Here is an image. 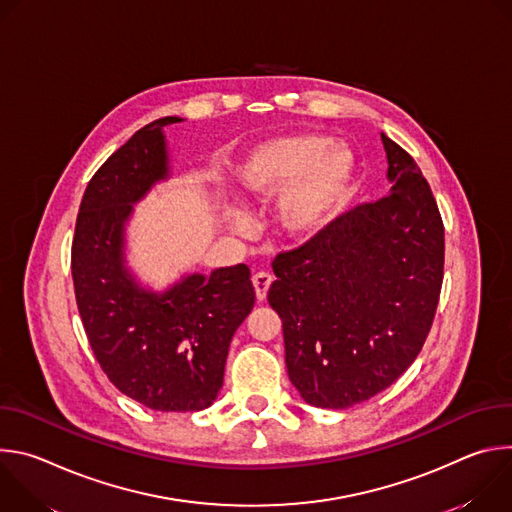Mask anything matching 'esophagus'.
I'll return each instance as SVG.
<instances>
[{
	"instance_id": "obj_1",
	"label": "esophagus",
	"mask_w": 512,
	"mask_h": 512,
	"mask_svg": "<svg viewBox=\"0 0 512 512\" xmlns=\"http://www.w3.org/2000/svg\"><path fill=\"white\" fill-rule=\"evenodd\" d=\"M271 283H273V275L267 271H259L253 275V285H255V294H257L259 302H263L267 298V291H269Z\"/></svg>"
}]
</instances>
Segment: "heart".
Masks as SVG:
<instances>
[{"instance_id":"b5f03b06","label":"heart","mask_w":512,"mask_h":512,"mask_svg":"<svg viewBox=\"0 0 512 512\" xmlns=\"http://www.w3.org/2000/svg\"><path fill=\"white\" fill-rule=\"evenodd\" d=\"M241 192L257 198L279 194L277 216L294 237H314L348 204L356 156L346 143L300 131L263 139L235 166Z\"/></svg>"}]
</instances>
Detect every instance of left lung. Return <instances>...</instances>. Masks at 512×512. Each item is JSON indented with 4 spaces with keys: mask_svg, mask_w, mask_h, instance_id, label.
Returning a JSON list of instances; mask_svg holds the SVG:
<instances>
[{
    "mask_svg": "<svg viewBox=\"0 0 512 512\" xmlns=\"http://www.w3.org/2000/svg\"><path fill=\"white\" fill-rule=\"evenodd\" d=\"M381 139L389 196L354 206L273 259L267 300L283 324L287 375L322 409L352 407L393 385L440 302L442 214L415 160Z\"/></svg>",
    "mask_w": 512,
    "mask_h": 512,
    "instance_id": "8db88e82",
    "label": "left lung"
}]
</instances>
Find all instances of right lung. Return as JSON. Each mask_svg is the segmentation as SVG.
<instances>
[{
  "label": "right lung",
  "mask_w": 512,
  "mask_h": 512,
  "mask_svg": "<svg viewBox=\"0 0 512 512\" xmlns=\"http://www.w3.org/2000/svg\"><path fill=\"white\" fill-rule=\"evenodd\" d=\"M162 117L95 172L72 239V281L89 344L109 381L154 411H200L223 387L235 330L255 304L245 263L194 273L156 294L125 267L133 204L170 176Z\"/></svg>",
  "instance_id": "1"
}]
</instances>
